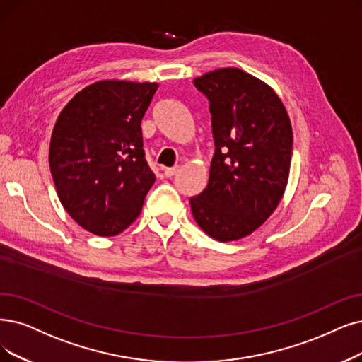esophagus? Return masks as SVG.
<instances>
[{"label": "esophagus", "instance_id": "esophagus-1", "mask_svg": "<svg viewBox=\"0 0 362 362\" xmlns=\"http://www.w3.org/2000/svg\"><path fill=\"white\" fill-rule=\"evenodd\" d=\"M178 172V168L175 166V168H166L165 170H163V175L166 177V178H172L173 175H175V173Z\"/></svg>", "mask_w": 362, "mask_h": 362}]
</instances>
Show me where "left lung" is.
<instances>
[{
    "mask_svg": "<svg viewBox=\"0 0 362 362\" xmlns=\"http://www.w3.org/2000/svg\"><path fill=\"white\" fill-rule=\"evenodd\" d=\"M193 83L209 99L215 153L192 212L208 236L238 240L262 226L285 193L291 122L276 92L239 68L209 71Z\"/></svg>",
    "mask_w": 362,
    "mask_h": 362,
    "instance_id": "obj_1",
    "label": "left lung"
}]
</instances>
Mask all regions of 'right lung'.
I'll use <instances>...</instances> for the list:
<instances>
[{
  "label": "right lung",
  "mask_w": 362,
  "mask_h": 362,
  "mask_svg": "<svg viewBox=\"0 0 362 362\" xmlns=\"http://www.w3.org/2000/svg\"><path fill=\"white\" fill-rule=\"evenodd\" d=\"M158 83L100 80L57 117L49 165L57 196L80 227L115 236L141 214L156 181L142 150L141 120Z\"/></svg>",
  "instance_id": "1"
}]
</instances>
